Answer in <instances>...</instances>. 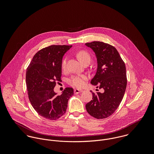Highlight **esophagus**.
I'll return each mask as SVG.
<instances>
[{"mask_svg": "<svg viewBox=\"0 0 154 154\" xmlns=\"http://www.w3.org/2000/svg\"><path fill=\"white\" fill-rule=\"evenodd\" d=\"M82 91H83V90H82V89H74V94H79V93L82 92Z\"/></svg>", "mask_w": 154, "mask_h": 154, "instance_id": "34e87169", "label": "esophagus"}]
</instances>
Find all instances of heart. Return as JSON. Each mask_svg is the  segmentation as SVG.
Returning a JSON list of instances; mask_svg holds the SVG:
<instances>
[{
    "label": "heart",
    "instance_id": "b5f03b06",
    "mask_svg": "<svg viewBox=\"0 0 154 154\" xmlns=\"http://www.w3.org/2000/svg\"><path fill=\"white\" fill-rule=\"evenodd\" d=\"M77 56L79 59L84 64L85 62L91 61V56L86 51H80L78 53ZM66 57H65L62 63V66L63 69L66 68ZM88 77L86 75H76L72 76L70 78H69L68 82L69 84L76 88H82L85 84L86 81L88 79Z\"/></svg>",
    "mask_w": 154,
    "mask_h": 154
}]
</instances>
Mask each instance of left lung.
<instances>
[{"instance_id":"left-lung-1","label":"left lung","mask_w":154,"mask_h":154,"mask_svg":"<svg viewBox=\"0 0 154 154\" xmlns=\"http://www.w3.org/2000/svg\"><path fill=\"white\" fill-rule=\"evenodd\" d=\"M85 45L94 51L97 60V72L91 84L103 89L102 93H92V100L85 107L94 118L106 119L117 110L123 98L127 85L126 66L112 45L101 42Z\"/></svg>"}]
</instances>
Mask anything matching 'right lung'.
Listing matches in <instances>:
<instances>
[{
	"label": "right lung",
	"mask_w": 154,
	"mask_h": 154,
	"mask_svg": "<svg viewBox=\"0 0 154 154\" xmlns=\"http://www.w3.org/2000/svg\"><path fill=\"white\" fill-rule=\"evenodd\" d=\"M72 45H52L38 51L33 57L26 72L29 101L38 114L48 120L62 116L67 107L73 89L66 88L57 95L54 88L61 81L62 59Z\"/></svg>",
	"instance_id": "right-lung-1"
}]
</instances>
